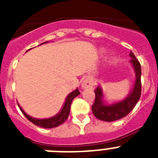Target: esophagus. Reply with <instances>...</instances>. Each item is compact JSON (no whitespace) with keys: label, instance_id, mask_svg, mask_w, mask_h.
Wrapping results in <instances>:
<instances>
[{"label":"esophagus","instance_id":"34e87169","mask_svg":"<svg viewBox=\"0 0 158 158\" xmlns=\"http://www.w3.org/2000/svg\"><path fill=\"white\" fill-rule=\"evenodd\" d=\"M93 81L92 78L89 77L86 78L85 80L81 84L82 89H89V88H92L93 86Z\"/></svg>","mask_w":158,"mask_h":158}]
</instances>
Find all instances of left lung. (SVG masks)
Here are the masks:
<instances>
[{"instance_id": "obj_1", "label": "left lung", "mask_w": 158, "mask_h": 158, "mask_svg": "<svg viewBox=\"0 0 158 158\" xmlns=\"http://www.w3.org/2000/svg\"><path fill=\"white\" fill-rule=\"evenodd\" d=\"M130 56L131 58V62L135 68L136 78L133 91L130 93L125 100L111 105H104L102 100V91L100 88L97 87L94 90L96 96L94 104L92 106V111L93 115L100 120L112 122L123 118L133 110L140 99L142 92L141 65L133 52L130 53Z\"/></svg>"}]
</instances>
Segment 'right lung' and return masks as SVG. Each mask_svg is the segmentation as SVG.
Instances as JSON below:
<instances>
[{
	"label": "right lung",
	"mask_w": 158,
	"mask_h": 158,
	"mask_svg": "<svg viewBox=\"0 0 158 158\" xmlns=\"http://www.w3.org/2000/svg\"><path fill=\"white\" fill-rule=\"evenodd\" d=\"M79 94H80V92L78 90V89H77L75 91L72 92L69 96H67L66 100H65V103L64 104L63 107H62V111H60L58 115H56L55 116L50 118H46V119H37V118H32V117L27 115L19 106V109L21 110V111L23 112V115L33 124L43 128H54L61 125L66 120L68 116H69V111H70V105L71 103H72V100Z\"/></svg>",
	"instance_id": "obj_1"
}]
</instances>
